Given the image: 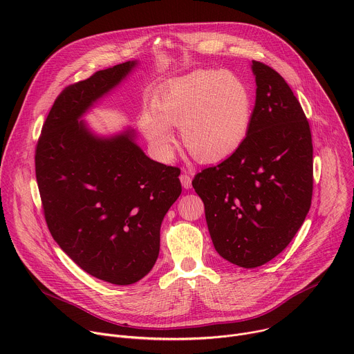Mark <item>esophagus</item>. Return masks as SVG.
<instances>
[{
    "label": "esophagus",
    "instance_id": "34e87169",
    "mask_svg": "<svg viewBox=\"0 0 354 354\" xmlns=\"http://www.w3.org/2000/svg\"><path fill=\"white\" fill-rule=\"evenodd\" d=\"M179 179H180V183H182V186L185 189H190L192 187V178H190V175L187 172H183Z\"/></svg>",
    "mask_w": 354,
    "mask_h": 354
}]
</instances>
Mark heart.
I'll return each mask as SVG.
<instances>
[{
	"mask_svg": "<svg viewBox=\"0 0 354 354\" xmlns=\"http://www.w3.org/2000/svg\"><path fill=\"white\" fill-rule=\"evenodd\" d=\"M252 120V97L234 73L197 70L171 81L156 100V112L144 111L140 129L161 161L175 154V134L201 162H216L243 144Z\"/></svg>",
	"mask_w": 354,
	"mask_h": 354,
	"instance_id": "obj_1",
	"label": "heart"
}]
</instances>
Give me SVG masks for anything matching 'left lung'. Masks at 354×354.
Instances as JSON below:
<instances>
[{
    "label": "left lung",
    "mask_w": 354,
    "mask_h": 354,
    "mask_svg": "<svg viewBox=\"0 0 354 354\" xmlns=\"http://www.w3.org/2000/svg\"><path fill=\"white\" fill-rule=\"evenodd\" d=\"M257 100L243 144L192 185L205 203L218 255L258 268L291 242L313 198V138L308 120L284 78L252 62Z\"/></svg>",
    "instance_id": "obj_1"
}]
</instances>
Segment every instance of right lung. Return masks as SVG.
I'll return each mask as SVG.
<instances>
[{"label": "right lung", "mask_w": 354, "mask_h": 354, "mask_svg": "<svg viewBox=\"0 0 354 354\" xmlns=\"http://www.w3.org/2000/svg\"><path fill=\"white\" fill-rule=\"evenodd\" d=\"M126 62L67 86L36 145V179L50 234L91 276L127 286L149 273L162 220L182 192L175 167L148 158L127 127L95 134L81 118L136 68Z\"/></svg>", "instance_id": "add662e5"}]
</instances>
